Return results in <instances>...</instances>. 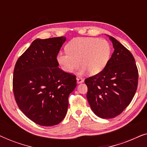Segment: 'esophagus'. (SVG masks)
<instances>
[{
    "instance_id": "34e87169",
    "label": "esophagus",
    "mask_w": 147,
    "mask_h": 147,
    "mask_svg": "<svg viewBox=\"0 0 147 147\" xmlns=\"http://www.w3.org/2000/svg\"><path fill=\"white\" fill-rule=\"evenodd\" d=\"M76 80H77V83L78 84H81L84 82V79H82V78H80V77H77V78H76Z\"/></svg>"
}]
</instances>
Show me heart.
Masks as SVG:
<instances>
[{"instance_id": "heart-1", "label": "heart", "mask_w": 147, "mask_h": 147, "mask_svg": "<svg viewBox=\"0 0 147 147\" xmlns=\"http://www.w3.org/2000/svg\"><path fill=\"white\" fill-rule=\"evenodd\" d=\"M66 49L67 52L59 53L57 58L66 73H72L81 64L80 74L88 71L91 75H96L106 67L111 55L110 43L96 37L75 38L67 43Z\"/></svg>"}]
</instances>
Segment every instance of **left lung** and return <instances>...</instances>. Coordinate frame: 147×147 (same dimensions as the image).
I'll return each mask as SVG.
<instances>
[{"instance_id": "1", "label": "left lung", "mask_w": 147, "mask_h": 147, "mask_svg": "<svg viewBox=\"0 0 147 147\" xmlns=\"http://www.w3.org/2000/svg\"><path fill=\"white\" fill-rule=\"evenodd\" d=\"M109 38L114 51L108 64L100 73L85 80L92 110L98 117L106 119L119 115L129 105L138 80L133 55L115 38Z\"/></svg>"}]
</instances>
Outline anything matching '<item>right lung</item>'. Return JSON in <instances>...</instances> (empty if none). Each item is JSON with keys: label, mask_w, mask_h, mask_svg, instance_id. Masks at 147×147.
<instances>
[{"label": "right lung", "mask_w": 147, "mask_h": 147, "mask_svg": "<svg viewBox=\"0 0 147 147\" xmlns=\"http://www.w3.org/2000/svg\"><path fill=\"white\" fill-rule=\"evenodd\" d=\"M65 37L37 39L15 64L13 88L19 109L35 123L51 126L67 114L76 76L59 69L57 54Z\"/></svg>", "instance_id": "add662e5"}]
</instances>
